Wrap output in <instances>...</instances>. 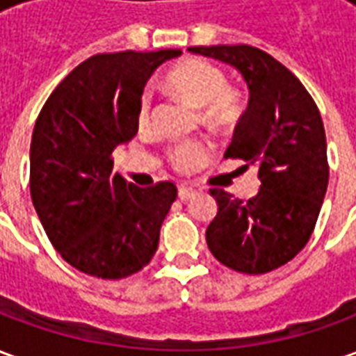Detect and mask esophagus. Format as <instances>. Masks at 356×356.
I'll return each mask as SVG.
<instances>
[{"mask_svg":"<svg viewBox=\"0 0 356 356\" xmlns=\"http://www.w3.org/2000/svg\"><path fill=\"white\" fill-rule=\"evenodd\" d=\"M196 191H194L193 186H179V200H188V198H193Z\"/></svg>","mask_w":356,"mask_h":356,"instance_id":"obj_1","label":"esophagus"}]
</instances>
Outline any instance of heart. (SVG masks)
I'll use <instances>...</instances> for the list:
<instances>
[{
    "mask_svg": "<svg viewBox=\"0 0 356 356\" xmlns=\"http://www.w3.org/2000/svg\"><path fill=\"white\" fill-rule=\"evenodd\" d=\"M171 93H175L200 110V120L209 127H225L236 120L240 112V97L234 89L227 88V76L219 66L204 58H186L173 66L165 78ZM152 108V95L145 91L139 99L137 120L139 125L148 124ZM213 147L208 140L194 139L179 143L168 150V162L179 173H194L211 160Z\"/></svg>",
    "mask_w": 356,
    "mask_h": 356,
    "instance_id": "obj_1",
    "label": "heart"
}]
</instances>
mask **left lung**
I'll return each mask as SVG.
<instances>
[{
	"label": "left lung",
	"instance_id": "8db88e82",
	"mask_svg": "<svg viewBox=\"0 0 356 356\" xmlns=\"http://www.w3.org/2000/svg\"><path fill=\"white\" fill-rule=\"evenodd\" d=\"M234 66L250 89L225 158L255 165L259 193L240 200L223 188L209 193L217 216L206 231L209 252L225 267L263 275L305 248L328 186L326 133L303 83L265 51L252 45L188 47Z\"/></svg>",
	"mask_w": 356,
	"mask_h": 356
}]
</instances>
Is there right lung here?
Masks as SVG:
<instances>
[{
    "label": "right lung",
    "mask_w": 356,
    "mask_h": 356,
    "mask_svg": "<svg viewBox=\"0 0 356 356\" xmlns=\"http://www.w3.org/2000/svg\"><path fill=\"white\" fill-rule=\"evenodd\" d=\"M181 49L102 53L51 93L30 145V194L60 257L86 275L118 280L150 263L177 198L170 181L140 188L112 173V150L137 135L148 78Z\"/></svg>",
    "instance_id": "add662e5"
}]
</instances>
